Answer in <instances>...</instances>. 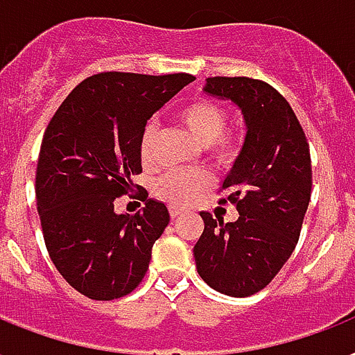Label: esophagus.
Wrapping results in <instances>:
<instances>
[{
	"instance_id": "1",
	"label": "esophagus",
	"mask_w": 355,
	"mask_h": 355,
	"mask_svg": "<svg viewBox=\"0 0 355 355\" xmlns=\"http://www.w3.org/2000/svg\"><path fill=\"white\" fill-rule=\"evenodd\" d=\"M168 211H170V216H172V218H178L180 215H183V209L178 207V205H170Z\"/></svg>"
}]
</instances>
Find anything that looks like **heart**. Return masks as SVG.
Wrapping results in <instances>:
<instances>
[{
  "mask_svg": "<svg viewBox=\"0 0 355 355\" xmlns=\"http://www.w3.org/2000/svg\"><path fill=\"white\" fill-rule=\"evenodd\" d=\"M178 122L200 146L207 148L209 155L215 159L216 163H232L241 152L243 139L235 131H224L227 111L216 101L205 100V98L191 101L178 112ZM153 137H155L153 125H148L140 137L139 150L140 159L144 164H150L153 161ZM207 185L209 175L205 172L172 170V172H164L163 175H159L153 191L159 198L170 203H187Z\"/></svg>",
  "mask_w": 355,
  "mask_h": 355,
  "instance_id": "b5f03b06",
  "label": "heart"
}]
</instances>
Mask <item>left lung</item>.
<instances>
[{
	"label": "left lung",
	"mask_w": 355,
	"mask_h": 355,
	"mask_svg": "<svg viewBox=\"0 0 355 355\" xmlns=\"http://www.w3.org/2000/svg\"><path fill=\"white\" fill-rule=\"evenodd\" d=\"M205 92L243 111L246 139L222 183L239 211L235 222L200 213L203 233L194 244L198 274L227 296L265 289L293 254L311 200V155L289 101L252 78H207Z\"/></svg>",
	"instance_id": "left-lung-1"
}]
</instances>
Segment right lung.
<instances>
[{"instance_id":"add662e5","label":"right lung","mask_w":355,"mask_h":355,"mask_svg":"<svg viewBox=\"0 0 355 355\" xmlns=\"http://www.w3.org/2000/svg\"><path fill=\"white\" fill-rule=\"evenodd\" d=\"M191 81L189 73H96L49 120L35 181L44 243L60 276L90 300L137 289L168 226V209L146 189L139 191L146 207L135 215H116L114 200L142 172L146 122Z\"/></svg>"}]
</instances>
